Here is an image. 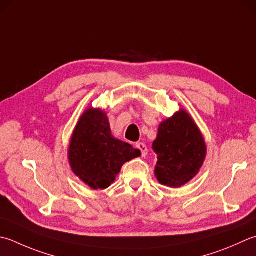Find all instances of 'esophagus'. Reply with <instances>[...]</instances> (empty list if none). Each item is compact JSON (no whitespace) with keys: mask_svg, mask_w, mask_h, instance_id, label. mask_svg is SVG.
<instances>
[{"mask_svg":"<svg viewBox=\"0 0 256 256\" xmlns=\"http://www.w3.org/2000/svg\"><path fill=\"white\" fill-rule=\"evenodd\" d=\"M136 148L140 150V151H141L143 158L146 156V155H148V148H146V145H145L144 143H136Z\"/></svg>","mask_w":256,"mask_h":256,"instance_id":"obj_1","label":"esophagus"}]
</instances>
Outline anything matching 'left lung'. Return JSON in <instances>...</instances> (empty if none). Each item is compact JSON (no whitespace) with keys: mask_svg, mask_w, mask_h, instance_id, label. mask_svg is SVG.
I'll list each match as a JSON object with an SVG mask.
<instances>
[{"mask_svg":"<svg viewBox=\"0 0 256 256\" xmlns=\"http://www.w3.org/2000/svg\"><path fill=\"white\" fill-rule=\"evenodd\" d=\"M152 148L158 155L155 178L162 185L174 188L196 176L208 152L202 132L184 108L160 124Z\"/></svg>","mask_w":256,"mask_h":256,"instance_id":"8db88e82","label":"left lung"}]
</instances>
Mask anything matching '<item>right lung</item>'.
<instances>
[{"label": "right lung", "mask_w": 256, "mask_h": 256, "mask_svg": "<svg viewBox=\"0 0 256 256\" xmlns=\"http://www.w3.org/2000/svg\"><path fill=\"white\" fill-rule=\"evenodd\" d=\"M140 155V150L113 136L104 110L92 106L78 118L68 150L72 172L93 190L108 188L123 164Z\"/></svg>", "instance_id": "right-lung-1"}]
</instances>
